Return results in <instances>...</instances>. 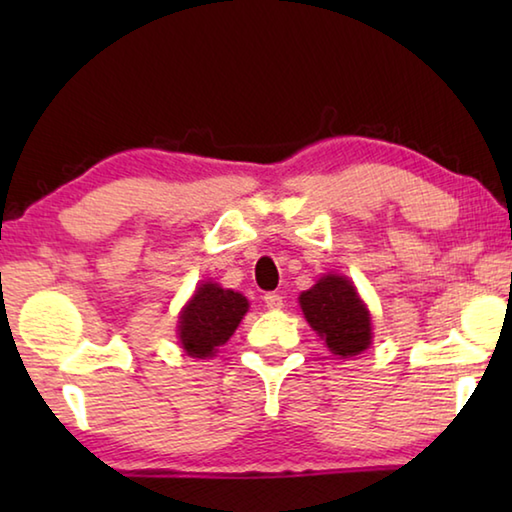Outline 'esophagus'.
<instances>
[{"mask_svg": "<svg viewBox=\"0 0 512 512\" xmlns=\"http://www.w3.org/2000/svg\"><path fill=\"white\" fill-rule=\"evenodd\" d=\"M264 305L268 307V309H280L282 307V296L280 293H266L264 296Z\"/></svg>", "mask_w": 512, "mask_h": 512, "instance_id": "obj_1", "label": "esophagus"}]
</instances>
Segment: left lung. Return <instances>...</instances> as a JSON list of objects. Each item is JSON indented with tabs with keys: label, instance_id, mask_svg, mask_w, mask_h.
I'll return each instance as SVG.
<instances>
[{
	"label": "left lung",
	"instance_id": "8db88e82",
	"mask_svg": "<svg viewBox=\"0 0 512 512\" xmlns=\"http://www.w3.org/2000/svg\"><path fill=\"white\" fill-rule=\"evenodd\" d=\"M309 325L339 357H354L370 345V314L357 289L341 275H325L300 296Z\"/></svg>",
	"mask_w": 512,
	"mask_h": 512
}]
</instances>
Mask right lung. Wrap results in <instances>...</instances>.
<instances>
[{
	"instance_id": "add662e5",
	"label": "right lung",
	"mask_w": 512,
	"mask_h": 512,
	"mask_svg": "<svg viewBox=\"0 0 512 512\" xmlns=\"http://www.w3.org/2000/svg\"><path fill=\"white\" fill-rule=\"evenodd\" d=\"M248 311V300L219 284L205 282L178 320V334L189 357H214L219 345L235 334L237 325Z\"/></svg>"
}]
</instances>
